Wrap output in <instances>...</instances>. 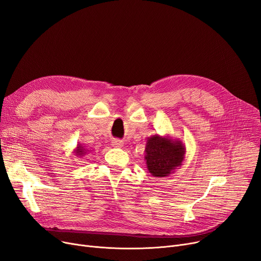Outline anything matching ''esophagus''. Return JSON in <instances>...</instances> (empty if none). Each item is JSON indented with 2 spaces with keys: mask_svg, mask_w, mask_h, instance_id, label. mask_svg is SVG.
<instances>
[{
  "mask_svg": "<svg viewBox=\"0 0 261 261\" xmlns=\"http://www.w3.org/2000/svg\"><path fill=\"white\" fill-rule=\"evenodd\" d=\"M112 146L115 148H121L123 147V142L119 141V140H113L112 141Z\"/></svg>",
  "mask_w": 261,
  "mask_h": 261,
  "instance_id": "esophagus-1",
  "label": "esophagus"
}]
</instances>
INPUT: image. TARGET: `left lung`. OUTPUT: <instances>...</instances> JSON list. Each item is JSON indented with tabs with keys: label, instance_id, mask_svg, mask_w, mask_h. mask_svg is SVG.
I'll use <instances>...</instances> for the list:
<instances>
[{
	"label": "left lung",
	"instance_id": "obj_1",
	"mask_svg": "<svg viewBox=\"0 0 261 261\" xmlns=\"http://www.w3.org/2000/svg\"><path fill=\"white\" fill-rule=\"evenodd\" d=\"M186 148L179 139L159 134L149 136L145 148V161L148 171L155 177L170 175L181 167Z\"/></svg>",
	"mask_w": 261,
	"mask_h": 261
}]
</instances>
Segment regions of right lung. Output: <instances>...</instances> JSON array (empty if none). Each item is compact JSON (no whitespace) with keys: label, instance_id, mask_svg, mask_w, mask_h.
<instances>
[{"label":"right lung","instance_id":"1","mask_svg":"<svg viewBox=\"0 0 261 261\" xmlns=\"http://www.w3.org/2000/svg\"><path fill=\"white\" fill-rule=\"evenodd\" d=\"M87 151H88V150L86 149V147H85L84 145H82V144H78L77 147L74 149L73 153H74L75 155H77V156H84V155L87 153Z\"/></svg>","mask_w":261,"mask_h":261}]
</instances>
